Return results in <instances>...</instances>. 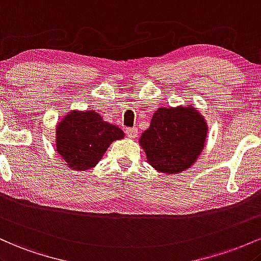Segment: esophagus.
<instances>
[{
    "label": "esophagus",
    "instance_id": "esophagus-1",
    "mask_svg": "<svg viewBox=\"0 0 261 261\" xmlns=\"http://www.w3.org/2000/svg\"><path fill=\"white\" fill-rule=\"evenodd\" d=\"M125 133H127V136L129 137V138H136V137L138 136V129H137V127L125 128Z\"/></svg>",
    "mask_w": 261,
    "mask_h": 261
}]
</instances>
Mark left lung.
Returning <instances> with one entry per match:
<instances>
[{
  "label": "left lung",
  "instance_id": "8db88e82",
  "mask_svg": "<svg viewBox=\"0 0 261 261\" xmlns=\"http://www.w3.org/2000/svg\"><path fill=\"white\" fill-rule=\"evenodd\" d=\"M207 123L194 106L162 107L155 111L150 127L140 136L148 163L164 174L189 169L202 153Z\"/></svg>",
  "mask_w": 261,
  "mask_h": 261
}]
</instances>
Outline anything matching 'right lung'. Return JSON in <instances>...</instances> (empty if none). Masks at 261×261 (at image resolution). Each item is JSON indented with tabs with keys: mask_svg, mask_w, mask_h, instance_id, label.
Returning a JSON list of instances; mask_svg holds the SVG:
<instances>
[{
	"mask_svg": "<svg viewBox=\"0 0 261 261\" xmlns=\"http://www.w3.org/2000/svg\"><path fill=\"white\" fill-rule=\"evenodd\" d=\"M57 151L70 169L90 170L97 165L115 140L124 133L105 122L95 111H71L57 124Z\"/></svg>",
	"mask_w": 261,
	"mask_h": 261,
	"instance_id": "add662e5",
	"label": "right lung"
}]
</instances>
